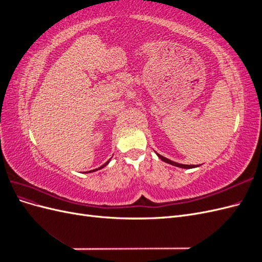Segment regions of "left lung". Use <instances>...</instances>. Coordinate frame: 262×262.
<instances>
[{"label":"left lung","instance_id":"8db88e82","mask_svg":"<svg viewBox=\"0 0 262 262\" xmlns=\"http://www.w3.org/2000/svg\"><path fill=\"white\" fill-rule=\"evenodd\" d=\"M157 154V153H156ZM157 156L161 158V160L163 161V162H166V163H168V164H170V165H173V166H177V167H180V168H194V167H196V166H194V165H184V164H179V163H176V162H172V161H170V160H168V158H166V157H164V156H162V155H160V154H157Z\"/></svg>","mask_w":262,"mask_h":262}]
</instances>
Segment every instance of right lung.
Instances as JSON below:
<instances>
[{
    "label": "right lung",
    "mask_w": 262,
    "mask_h": 262,
    "mask_svg": "<svg viewBox=\"0 0 262 262\" xmlns=\"http://www.w3.org/2000/svg\"><path fill=\"white\" fill-rule=\"evenodd\" d=\"M109 161H110V160H109ZM109 161H108V162H106V163H105L104 165H102V166H100V167H99V168H96V169H94V170H90L89 172H93V171H96V170H98V169H101V168H104V167H105V166H107V164L109 163Z\"/></svg>",
    "instance_id": "right-lung-1"
}]
</instances>
